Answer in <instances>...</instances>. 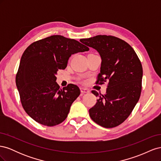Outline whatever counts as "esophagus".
Masks as SVG:
<instances>
[{"instance_id": "obj_1", "label": "esophagus", "mask_w": 161, "mask_h": 161, "mask_svg": "<svg viewBox=\"0 0 161 161\" xmlns=\"http://www.w3.org/2000/svg\"><path fill=\"white\" fill-rule=\"evenodd\" d=\"M80 92L81 93H89L90 91L89 89H87L86 88H80Z\"/></svg>"}]
</instances>
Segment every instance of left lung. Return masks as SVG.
I'll list each match as a JSON object with an SVG mask.
<instances>
[{
  "label": "left lung",
  "instance_id": "1",
  "mask_svg": "<svg viewBox=\"0 0 161 161\" xmlns=\"http://www.w3.org/2000/svg\"><path fill=\"white\" fill-rule=\"evenodd\" d=\"M80 41L96 50L101 56L97 83L108 82L105 95L92 91L99 98L89 109V115L102 127L114 128L128 118L140 99L142 64L133 48L119 38L99 35Z\"/></svg>",
  "mask_w": 161,
  "mask_h": 161
}]
</instances>
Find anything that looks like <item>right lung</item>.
Here are the masks:
<instances>
[{"label":"right lung","instance_id":"right-lung-1","mask_svg":"<svg viewBox=\"0 0 161 161\" xmlns=\"http://www.w3.org/2000/svg\"><path fill=\"white\" fill-rule=\"evenodd\" d=\"M89 48L75 40L52 36L33 42L23 52L16 85L23 109L37 122L47 126L62 123L80 95L76 85L60 88L58 69H65L72 54Z\"/></svg>","mask_w":161,"mask_h":161}]
</instances>
